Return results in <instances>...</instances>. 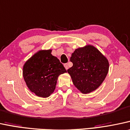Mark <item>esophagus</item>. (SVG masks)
<instances>
[{
	"label": "esophagus",
	"mask_w": 130,
	"mask_h": 130,
	"mask_svg": "<svg viewBox=\"0 0 130 130\" xmlns=\"http://www.w3.org/2000/svg\"><path fill=\"white\" fill-rule=\"evenodd\" d=\"M64 67H65V68L66 70H67L68 69V63H65L64 64Z\"/></svg>",
	"instance_id": "1"
}]
</instances>
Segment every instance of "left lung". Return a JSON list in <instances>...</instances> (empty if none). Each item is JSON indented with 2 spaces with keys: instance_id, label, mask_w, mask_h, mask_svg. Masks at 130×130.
<instances>
[{
  "instance_id": "obj_1",
  "label": "left lung",
  "mask_w": 130,
  "mask_h": 130,
  "mask_svg": "<svg viewBox=\"0 0 130 130\" xmlns=\"http://www.w3.org/2000/svg\"><path fill=\"white\" fill-rule=\"evenodd\" d=\"M70 61L73 67L67 71L73 84L83 93L96 90L106 78L109 68L108 60L97 48L88 45L75 49Z\"/></svg>"
}]
</instances>
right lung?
<instances>
[{
	"label": "right lung",
	"instance_id": "obj_1",
	"mask_svg": "<svg viewBox=\"0 0 130 130\" xmlns=\"http://www.w3.org/2000/svg\"><path fill=\"white\" fill-rule=\"evenodd\" d=\"M52 50H39L24 63L23 75L29 90L38 96L48 97L56 88L59 75L67 73Z\"/></svg>",
	"mask_w": 130,
	"mask_h": 130
}]
</instances>
